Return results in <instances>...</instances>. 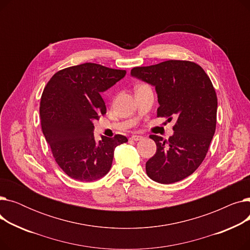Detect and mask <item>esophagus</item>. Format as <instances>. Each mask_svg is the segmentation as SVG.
I'll return each mask as SVG.
<instances>
[{
	"mask_svg": "<svg viewBox=\"0 0 250 250\" xmlns=\"http://www.w3.org/2000/svg\"><path fill=\"white\" fill-rule=\"evenodd\" d=\"M142 139H143L142 136H137V135H134L129 138V140H132V141H140Z\"/></svg>",
	"mask_w": 250,
	"mask_h": 250,
	"instance_id": "obj_1",
	"label": "esophagus"
}]
</instances>
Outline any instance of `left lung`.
I'll return each instance as SVG.
<instances>
[{
    "instance_id": "8db88e82",
    "label": "left lung",
    "mask_w": 250,
    "mask_h": 250,
    "mask_svg": "<svg viewBox=\"0 0 250 250\" xmlns=\"http://www.w3.org/2000/svg\"><path fill=\"white\" fill-rule=\"evenodd\" d=\"M130 75L155 87L157 116L176 117L168 140L150 136L157 151L146 163L148 176L164 185L185 179L204 161L216 130L218 100L211 80L198 63L177 60L136 67Z\"/></svg>"
}]
</instances>
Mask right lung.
I'll return each mask as SVG.
<instances>
[{
    "label": "right lung",
    "instance_id": "1",
    "mask_svg": "<svg viewBox=\"0 0 250 250\" xmlns=\"http://www.w3.org/2000/svg\"><path fill=\"white\" fill-rule=\"evenodd\" d=\"M125 70L85 62L57 72L42 95V128L52 156L68 176L94 181L111 168L114 149L126 137L101 136L95 141L93 122L106 113L101 93L125 76Z\"/></svg>",
    "mask_w": 250,
    "mask_h": 250
}]
</instances>
